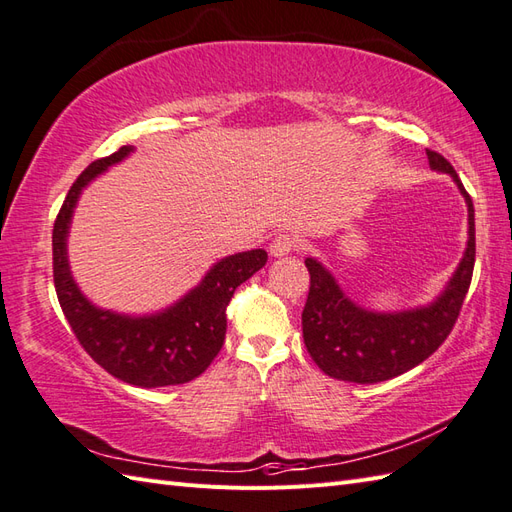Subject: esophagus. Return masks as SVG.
Instances as JSON below:
<instances>
[{"label":"esophagus","instance_id":"1","mask_svg":"<svg viewBox=\"0 0 512 512\" xmlns=\"http://www.w3.org/2000/svg\"><path fill=\"white\" fill-rule=\"evenodd\" d=\"M296 246H299V240H296L294 235H277L275 240L270 242V255L272 257H283V255L292 253Z\"/></svg>","mask_w":512,"mask_h":512}]
</instances>
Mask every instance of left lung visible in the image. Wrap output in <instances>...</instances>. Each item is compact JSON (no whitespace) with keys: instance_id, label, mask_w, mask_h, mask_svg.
I'll list each match as a JSON object with an SVG mask.
<instances>
[{"instance_id":"8db88e82","label":"left lung","mask_w":512,"mask_h":512,"mask_svg":"<svg viewBox=\"0 0 512 512\" xmlns=\"http://www.w3.org/2000/svg\"><path fill=\"white\" fill-rule=\"evenodd\" d=\"M430 168L445 172L465 196L469 240L465 255L447 288L425 307L403 312H368L342 292L334 275L318 259L307 257L310 294L303 307V340L307 353L325 375L353 384H377L410 371L441 347L454 329L471 285L475 264L473 202L451 163L427 150Z\"/></svg>"}]
</instances>
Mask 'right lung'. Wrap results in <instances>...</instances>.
Returning a JSON list of instances; mask_svg holds the SVG:
<instances>
[{
  "label": "right lung",
  "mask_w": 512,
  "mask_h": 512,
  "mask_svg": "<svg viewBox=\"0 0 512 512\" xmlns=\"http://www.w3.org/2000/svg\"><path fill=\"white\" fill-rule=\"evenodd\" d=\"M133 146L93 161L82 172L58 211L52 233L54 288L67 323L91 358L106 373L139 388L187 384L207 371L227 334V305L237 285L266 266L264 248L220 259L194 290L168 310L128 316L95 307L80 292L69 270L67 235L80 192L106 168L124 161Z\"/></svg>",
  "instance_id": "right-lung-1"
}]
</instances>
